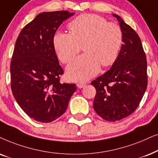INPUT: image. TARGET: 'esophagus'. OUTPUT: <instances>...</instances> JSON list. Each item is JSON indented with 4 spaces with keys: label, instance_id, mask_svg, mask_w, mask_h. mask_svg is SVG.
<instances>
[{
    "label": "esophagus",
    "instance_id": "1",
    "mask_svg": "<svg viewBox=\"0 0 158 158\" xmlns=\"http://www.w3.org/2000/svg\"><path fill=\"white\" fill-rule=\"evenodd\" d=\"M77 85L79 88H83L86 85V83H85V82H78L77 84Z\"/></svg>",
    "mask_w": 158,
    "mask_h": 158
}]
</instances>
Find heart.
Listing matches in <instances>:
<instances>
[{"instance_id":"heart-1","label":"heart","mask_w":158,"mask_h":158,"mask_svg":"<svg viewBox=\"0 0 158 158\" xmlns=\"http://www.w3.org/2000/svg\"><path fill=\"white\" fill-rule=\"evenodd\" d=\"M69 33L58 31L53 46L63 64H69L81 51L84 53L67 68L72 81H86L100 71V65L108 67L117 60L123 44V32L118 24L108 22L94 14L78 16L68 25Z\"/></svg>"}]
</instances>
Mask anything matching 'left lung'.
Here are the masks:
<instances>
[{
    "instance_id": "1",
    "label": "left lung",
    "mask_w": 158,
    "mask_h": 158,
    "mask_svg": "<svg viewBox=\"0 0 158 158\" xmlns=\"http://www.w3.org/2000/svg\"><path fill=\"white\" fill-rule=\"evenodd\" d=\"M113 16L119 22L123 44L112 67L91 85L96 89L95 112L114 122L129 116L139 105L148 86V64L137 33L119 16Z\"/></svg>"
}]
</instances>
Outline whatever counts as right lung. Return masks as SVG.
I'll list each match as a JSON object with an SVG mask.
<instances>
[{"mask_svg":"<svg viewBox=\"0 0 158 158\" xmlns=\"http://www.w3.org/2000/svg\"><path fill=\"white\" fill-rule=\"evenodd\" d=\"M67 10L43 12L20 31L10 61V88L17 103L35 121L50 123L64 114L77 89L61 84L64 70L53 46L63 22L73 16Z\"/></svg>","mask_w":158,"mask_h":158,"instance_id":"obj_1","label":"right lung"}]
</instances>
